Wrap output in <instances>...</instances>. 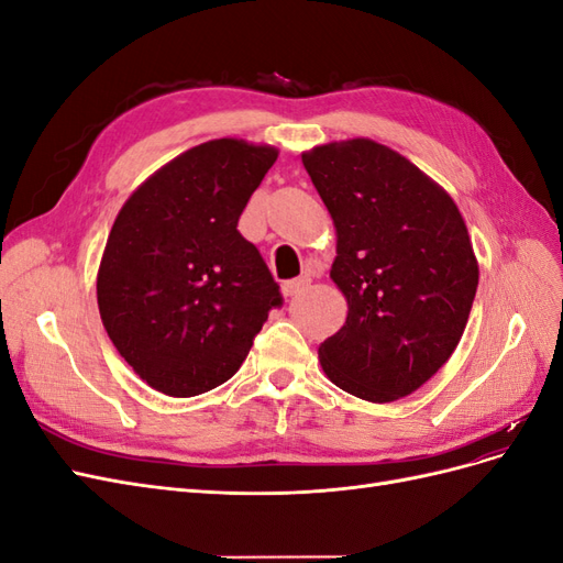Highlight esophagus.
<instances>
[{
	"instance_id": "34e87169",
	"label": "esophagus",
	"mask_w": 563,
	"mask_h": 563,
	"mask_svg": "<svg viewBox=\"0 0 563 563\" xmlns=\"http://www.w3.org/2000/svg\"><path fill=\"white\" fill-rule=\"evenodd\" d=\"M310 286V277H300V279H291V282H284L282 284V294L284 296H298L300 291Z\"/></svg>"
}]
</instances>
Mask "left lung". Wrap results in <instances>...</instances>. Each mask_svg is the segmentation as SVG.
I'll list each match as a JSON object with an SVG mask.
<instances>
[{
  "label": "left lung",
  "instance_id": "1",
  "mask_svg": "<svg viewBox=\"0 0 563 563\" xmlns=\"http://www.w3.org/2000/svg\"><path fill=\"white\" fill-rule=\"evenodd\" d=\"M338 232L331 279L347 321L319 345L323 373L366 401L411 395L453 354L479 267L453 199L399 152L366 139L305 152Z\"/></svg>",
  "mask_w": 563,
  "mask_h": 563
}]
</instances>
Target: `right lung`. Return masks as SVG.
<instances>
[{
  "mask_svg": "<svg viewBox=\"0 0 563 563\" xmlns=\"http://www.w3.org/2000/svg\"><path fill=\"white\" fill-rule=\"evenodd\" d=\"M277 150L220 139L183 152L119 211L98 269L103 327L139 376L168 397L230 380L279 284L236 230Z\"/></svg>",
  "mask_w": 563,
  "mask_h": 563,
  "instance_id": "right-lung-1",
  "label": "right lung"
}]
</instances>
